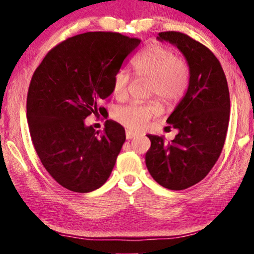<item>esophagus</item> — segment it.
<instances>
[{"instance_id":"obj_1","label":"esophagus","mask_w":254,"mask_h":254,"mask_svg":"<svg viewBox=\"0 0 254 254\" xmlns=\"http://www.w3.org/2000/svg\"><path fill=\"white\" fill-rule=\"evenodd\" d=\"M126 135H127V140H131V139H133V137H134L136 134H135V133L131 132V131H127V132H126Z\"/></svg>"}]
</instances>
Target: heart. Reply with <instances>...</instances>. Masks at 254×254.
<instances>
[{
	"instance_id": "1",
	"label": "heart",
	"mask_w": 254,
	"mask_h": 254,
	"mask_svg": "<svg viewBox=\"0 0 254 254\" xmlns=\"http://www.w3.org/2000/svg\"><path fill=\"white\" fill-rule=\"evenodd\" d=\"M135 75L149 79L148 95L157 96L165 104H176L184 97L189 80L190 68L186 59L176 56L174 50L161 44L149 45L132 62ZM131 76L126 70H119L113 78V93L119 100L127 94ZM161 112L158 101L148 103L133 102L115 112V119L131 131L143 128L149 120Z\"/></svg>"
}]
</instances>
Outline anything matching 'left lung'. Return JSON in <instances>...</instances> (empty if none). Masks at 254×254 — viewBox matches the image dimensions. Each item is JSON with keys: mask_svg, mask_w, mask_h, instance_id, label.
I'll return each mask as SVG.
<instances>
[{"mask_svg": "<svg viewBox=\"0 0 254 254\" xmlns=\"http://www.w3.org/2000/svg\"><path fill=\"white\" fill-rule=\"evenodd\" d=\"M182 51L190 68V80L183 100L167 120L178 134L169 143L148 134L151 147L145 153L150 175L171 190L194 186L216 163L224 147L230 120V93L218 59L207 47L187 34L160 32Z\"/></svg>", "mask_w": 254, "mask_h": 254, "instance_id": "left-lung-1", "label": "left lung"}]
</instances>
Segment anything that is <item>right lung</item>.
<instances>
[{"mask_svg": "<svg viewBox=\"0 0 254 254\" xmlns=\"http://www.w3.org/2000/svg\"><path fill=\"white\" fill-rule=\"evenodd\" d=\"M118 32H86L54 47L33 72L27 97L32 143L56 182L75 192H89L109 179L126 141V130L107 120L104 131L85 126L113 93V78L140 45Z\"/></svg>", "mask_w": 254, "mask_h": 254, "instance_id": "add662e5", "label": "right lung"}]
</instances>
